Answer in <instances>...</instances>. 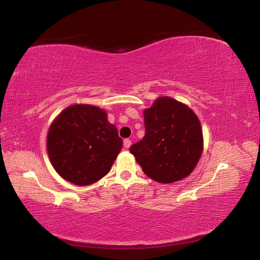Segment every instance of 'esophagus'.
I'll return each mask as SVG.
<instances>
[{
  "instance_id": "34e87169",
  "label": "esophagus",
  "mask_w": 260,
  "mask_h": 260,
  "mask_svg": "<svg viewBox=\"0 0 260 260\" xmlns=\"http://www.w3.org/2000/svg\"><path fill=\"white\" fill-rule=\"evenodd\" d=\"M131 146H132V141L129 139H125L124 140V147L126 149H128Z\"/></svg>"
}]
</instances>
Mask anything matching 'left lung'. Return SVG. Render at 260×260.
<instances>
[{"label": "left lung", "instance_id": "1", "mask_svg": "<svg viewBox=\"0 0 260 260\" xmlns=\"http://www.w3.org/2000/svg\"><path fill=\"white\" fill-rule=\"evenodd\" d=\"M146 135L129 151L149 178L172 183L187 178L203 152V132L196 113L169 96L144 109Z\"/></svg>", "mask_w": 260, "mask_h": 260}]
</instances>
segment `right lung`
<instances>
[{"instance_id": "obj_1", "label": "right lung", "mask_w": 260, "mask_h": 260, "mask_svg": "<svg viewBox=\"0 0 260 260\" xmlns=\"http://www.w3.org/2000/svg\"><path fill=\"white\" fill-rule=\"evenodd\" d=\"M122 148L117 127L105 110L90 104H73L51 122L47 151L61 178L88 186L109 173Z\"/></svg>"}]
</instances>
